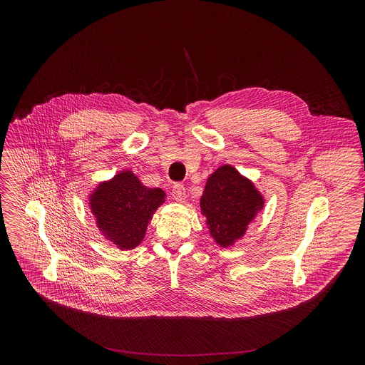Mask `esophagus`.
<instances>
[{"label": "esophagus", "instance_id": "1", "mask_svg": "<svg viewBox=\"0 0 365 365\" xmlns=\"http://www.w3.org/2000/svg\"><path fill=\"white\" fill-rule=\"evenodd\" d=\"M172 195H173V199H175L176 202L183 203V202L186 200V189H185V186L180 185V183L173 185V187H172Z\"/></svg>", "mask_w": 365, "mask_h": 365}]
</instances>
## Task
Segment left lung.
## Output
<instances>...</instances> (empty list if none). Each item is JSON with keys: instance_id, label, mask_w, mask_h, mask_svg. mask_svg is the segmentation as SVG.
<instances>
[{"instance_id": "8db88e82", "label": "left lung", "mask_w": 365, "mask_h": 365, "mask_svg": "<svg viewBox=\"0 0 365 365\" xmlns=\"http://www.w3.org/2000/svg\"><path fill=\"white\" fill-rule=\"evenodd\" d=\"M199 203L210 235L220 247L228 248L263 211L264 196L235 168L224 165L207 178Z\"/></svg>"}]
</instances>
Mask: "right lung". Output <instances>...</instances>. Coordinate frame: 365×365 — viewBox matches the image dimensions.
Listing matches in <instances>:
<instances>
[{
	"mask_svg": "<svg viewBox=\"0 0 365 365\" xmlns=\"http://www.w3.org/2000/svg\"><path fill=\"white\" fill-rule=\"evenodd\" d=\"M89 210L103 238L120 250H133L145 237L158 207L166 193L160 187H147L131 170H121L113 179L101 182L89 193Z\"/></svg>",
	"mask_w": 365,
	"mask_h": 365,
	"instance_id": "obj_1",
	"label": "right lung"
}]
</instances>
